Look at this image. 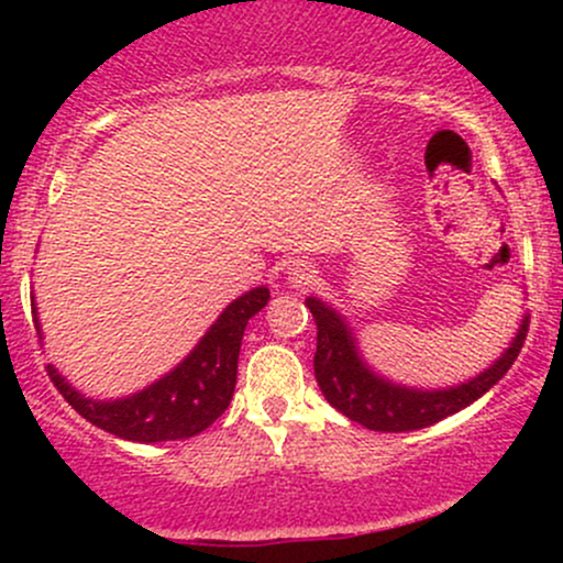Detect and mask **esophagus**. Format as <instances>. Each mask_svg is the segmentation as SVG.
Wrapping results in <instances>:
<instances>
[{
	"label": "esophagus",
	"instance_id": "34e87169",
	"mask_svg": "<svg viewBox=\"0 0 563 563\" xmlns=\"http://www.w3.org/2000/svg\"><path fill=\"white\" fill-rule=\"evenodd\" d=\"M288 280L294 288H309L318 280V267L307 260H296L294 264H288Z\"/></svg>",
	"mask_w": 563,
	"mask_h": 563
}]
</instances>
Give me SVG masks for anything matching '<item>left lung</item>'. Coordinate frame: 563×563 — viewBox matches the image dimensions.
Segmentation results:
<instances>
[{
  "instance_id": "8db88e82",
  "label": "left lung",
  "mask_w": 563,
  "mask_h": 563,
  "mask_svg": "<svg viewBox=\"0 0 563 563\" xmlns=\"http://www.w3.org/2000/svg\"><path fill=\"white\" fill-rule=\"evenodd\" d=\"M307 307L318 322L314 378H318L320 391L349 421L363 423L373 431H416L476 402L510 371L529 331V318H525L506 354L468 384L455 386V389L418 391L376 376L360 360L352 333L328 303L307 299Z\"/></svg>"
}]
</instances>
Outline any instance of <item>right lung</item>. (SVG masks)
<instances>
[{
    "label": "right lung",
    "instance_id": "1",
    "mask_svg": "<svg viewBox=\"0 0 563 563\" xmlns=\"http://www.w3.org/2000/svg\"><path fill=\"white\" fill-rule=\"evenodd\" d=\"M269 290L254 288L219 314L209 333L169 376L153 386L113 402H97L68 386V380L47 365V376L66 402L97 429L129 442H172L196 437L228 410L238 380V354L249 320L267 303ZM31 309L36 307L31 303ZM38 331V320L34 318Z\"/></svg>",
    "mask_w": 563,
    "mask_h": 563
}]
</instances>
